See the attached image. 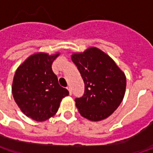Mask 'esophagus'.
I'll return each mask as SVG.
<instances>
[{
	"label": "esophagus",
	"mask_w": 153,
	"mask_h": 153,
	"mask_svg": "<svg viewBox=\"0 0 153 153\" xmlns=\"http://www.w3.org/2000/svg\"><path fill=\"white\" fill-rule=\"evenodd\" d=\"M67 89H68V91H69V94L71 95V94H72V89H71V88L69 86V87H67Z\"/></svg>",
	"instance_id": "obj_1"
}]
</instances>
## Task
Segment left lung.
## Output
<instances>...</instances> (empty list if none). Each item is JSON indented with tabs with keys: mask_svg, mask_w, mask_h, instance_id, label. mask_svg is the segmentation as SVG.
Masks as SVG:
<instances>
[{
	"mask_svg": "<svg viewBox=\"0 0 153 153\" xmlns=\"http://www.w3.org/2000/svg\"><path fill=\"white\" fill-rule=\"evenodd\" d=\"M71 60L84 82L83 95L75 99L80 114L91 121L108 117L123 99L125 75L107 54L96 48L74 53Z\"/></svg>",
	"mask_w": 153,
	"mask_h": 153,
	"instance_id": "obj_1",
	"label": "left lung"
}]
</instances>
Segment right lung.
Returning a JSON list of instances; mask_svg holds the SVG:
<instances>
[{"mask_svg": "<svg viewBox=\"0 0 153 153\" xmlns=\"http://www.w3.org/2000/svg\"><path fill=\"white\" fill-rule=\"evenodd\" d=\"M59 56L40 53L29 57L16 71L13 95L20 110L33 120L42 122L58 111L62 99L69 94L59 84L52 71L53 61Z\"/></svg>", "mask_w": 153, "mask_h": 153, "instance_id": "right-lung-1", "label": "right lung"}]
</instances>
